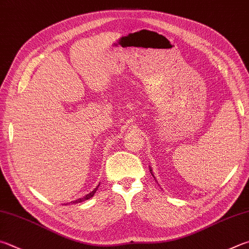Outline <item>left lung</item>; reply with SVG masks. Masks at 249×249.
Instances as JSON below:
<instances>
[{
    "label": "left lung",
    "mask_w": 249,
    "mask_h": 249,
    "mask_svg": "<svg viewBox=\"0 0 249 249\" xmlns=\"http://www.w3.org/2000/svg\"><path fill=\"white\" fill-rule=\"evenodd\" d=\"M151 171V170H150ZM151 174H152V172H151ZM152 176H153V174H152Z\"/></svg>",
    "instance_id": "obj_1"
}]
</instances>
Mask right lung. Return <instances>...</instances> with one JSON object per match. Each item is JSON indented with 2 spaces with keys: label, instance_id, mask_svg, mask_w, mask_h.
Returning <instances> with one entry per match:
<instances>
[{
  "label": "right lung",
  "instance_id": "right-lung-1",
  "mask_svg": "<svg viewBox=\"0 0 249 249\" xmlns=\"http://www.w3.org/2000/svg\"><path fill=\"white\" fill-rule=\"evenodd\" d=\"M98 187H99V185L98 186L93 189V191L91 192V193H89L88 195H86L85 197H83V198H79V199H77V200H74V201H71V203H79V202H81V201H85V200H88V199H90V198H91L93 195H94V193L97 192V189H98Z\"/></svg>",
  "mask_w": 249,
  "mask_h": 249
}]
</instances>
